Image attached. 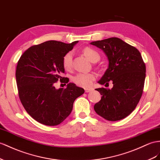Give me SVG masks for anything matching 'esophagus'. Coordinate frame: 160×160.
<instances>
[{"mask_svg":"<svg viewBox=\"0 0 160 160\" xmlns=\"http://www.w3.org/2000/svg\"><path fill=\"white\" fill-rule=\"evenodd\" d=\"M92 90V88H85L84 91H85V92H91Z\"/></svg>","mask_w":160,"mask_h":160,"instance_id":"esophagus-1","label":"esophagus"}]
</instances>
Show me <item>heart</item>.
I'll list each match as a JSON object with an SVG mask.
<instances>
[{
    "label": "heart",
    "mask_w": 160,
    "mask_h": 160,
    "mask_svg": "<svg viewBox=\"0 0 160 160\" xmlns=\"http://www.w3.org/2000/svg\"><path fill=\"white\" fill-rule=\"evenodd\" d=\"M82 52L87 58L92 62H97L100 59V55L95 49L91 47H85ZM73 53L72 51L68 52L63 55L62 58V65L65 70H69L72 65ZM95 80V76L93 73H78L72 77V81L76 84L81 87H91L92 82Z\"/></svg>",
    "instance_id": "b5f03b06"
}]
</instances>
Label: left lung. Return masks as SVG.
Here are the masks:
<instances>
[{
  "mask_svg": "<svg viewBox=\"0 0 160 160\" xmlns=\"http://www.w3.org/2000/svg\"><path fill=\"white\" fill-rule=\"evenodd\" d=\"M107 55L109 67L99 81L113 84L112 89L97 88L101 99L94 106L96 113L109 121L124 119L133 112L141 99L146 75L145 63L137 48L122 40L109 38L91 43Z\"/></svg>",
  "mask_w": 160,
  "mask_h": 160,
  "instance_id": "1",
  "label": "left lung"
}]
</instances>
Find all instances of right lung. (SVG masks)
<instances>
[{
    "mask_svg": "<svg viewBox=\"0 0 160 160\" xmlns=\"http://www.w3.org/2000/svg\"><path fill=\"white\" fill-rule=\"evenodd\" d=\"M77 42L48 40L27 49L18 61L15 77L19 99L28 113L40 124H61L72 112L76 98L84 92L62 76L63 57ZM59 80L67 87L56 89L54 84Z\"/></svg>",
    "mask_w": 160,
    "mask_h": 160,
    "instance_id": "1",
    "label": "right lung"
}]
</instances>
